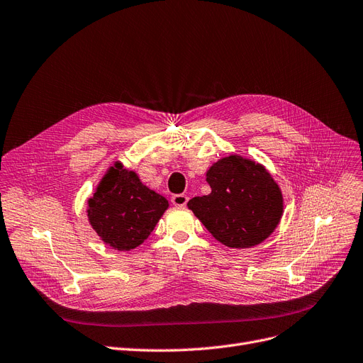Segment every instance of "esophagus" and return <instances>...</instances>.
<instances>
[{"mask_svg":"<svg viewBox=\"0 0 363 363\" xmlns=\"http://www.w3.org/2000/svg\"><path fill=\"white\" fill-rule=\"evenodd\" d=\"M186 201H188V197H186L185 194H175V196H172L173 206H177V208H184L185 204H186Z\"/></svg>","mask_w":363,"mask_h":363,"instance_id":"34e87169","label":"esophagus"}]
</instances>
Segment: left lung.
<instances>
[{
    "label": "left lung",
    "instance_id": "obj_1",
    "mask_svg": "<svg viewBox=\"0 0 363 363\" xmlns=\"http://www.w3.org/2000/svg\"><path fill=\"white\" fill-rule=\"evenodd\" d=\"M212 191L188 201V209L213 238L228 247L259 245L276 230L283 215L279 185L262 164L228 155L206 172Z\"/></svg>",
    "mask_w": 363,
    "mask_h": 363
}]
</instances>
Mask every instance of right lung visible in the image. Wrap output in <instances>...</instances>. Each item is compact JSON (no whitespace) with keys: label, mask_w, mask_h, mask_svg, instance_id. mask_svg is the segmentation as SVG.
Returning a JSON list of instances; mask_svg holds the SVG:
<instances>
[{"label":"right lung","mask_w":363,"mask_h":363,"mask_svg":"<svg viewBox=\"0 0 363 363\" xmlns=\"http://www.w3.org/2000/svg\"><path fill=\"white\" fill-rule=\"evenodd\" d=\"M167 208L163 196L116 162L87 200V218L104 243L117 250H132L144 243Z\"/></svg>","instance_id":"1"}]
</instances>
